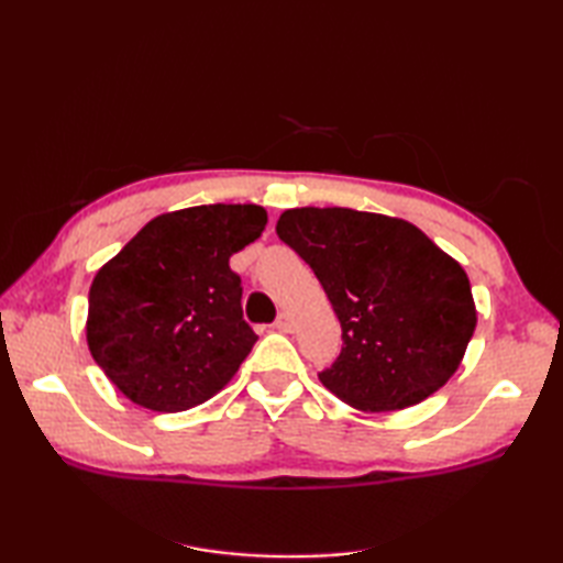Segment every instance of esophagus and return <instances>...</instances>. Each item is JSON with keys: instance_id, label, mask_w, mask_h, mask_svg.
<instances>
[{"instance_id": "1", "label": "esophagus", "mask_w": 563, "mask_h": 563, "mask_svg": "<svg viewBox=\"0 0 563 563\" xmlns=\"http://www.w3.org/2000/svg\"><path fill=\"white\" fill-rule=\"evenodd\" d=\"M275 329H278V331H285V333H290V331L295 329V324H292V317H290L288 312H283L278 319H275Z\"/></svg>"}]
</instances>
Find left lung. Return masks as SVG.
<instances>
[{"label":"left lung","mask_w":563,"mask_h":563,"mask_svg":"<svg viewBox=\"0 0 563 563\" xmlns=\"http://www.w3.org/2000/svg\"><path fill=\"white\" fill-rule=\"evenodd\" d=\"M275 232L324 288L341 321L321 385L353 409L421 404L457 373L476 327L464 268L416 224L351 208H292Z\"/></svg>","instance_id":"obj_1"}]
</instances>
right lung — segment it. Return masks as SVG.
<instances>
[{
    "mask_svg": "<svg viewBox=\"0 0 563 563\" xmlns=\"http://www.w3.org/2000/svg\"><path fill=\"white\" fill-rule=\"evenodd\" d=\"M261 206H196L150 220L93 275L87 343L142 409L188 411L230 382L256 343L230 256L256 242Z\"/></svg>",
    "mask_w": 563,
    "mask_h": 563,
    "instance_id": "add662e5",
    "label": "right lung"
}]
</instances>
